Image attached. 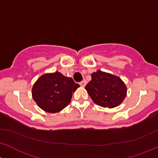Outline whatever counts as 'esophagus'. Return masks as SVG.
<instances>
[{"label":"esophagus","instance_id":"1","mask_svg":"<svg viewBox=\"0 0 158 158\" xmlns=\"http://www.w3.org/2000/svg\"><path fill=\"white\" fill-rule=\"evenodd\" d=\"M86 84H87V81H86V80H84V81H82L81 82H80V85H81V87H85Z\"/></svg>","mask_w":158,"mask_h":158}]
</instances>
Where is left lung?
<instances>
[{"label": "left lung", "mask_w": 158, "mask_h": 158, "mask_svg": "<svg viewBox=\"0 0 158 158\" xmlns=\"http://www.w3.org/2000/svg\"><path fill=\"white\" fill-rule=\"evenodd\" d=\"M85 89L96 104L102 107L113 108L124 100L127 87L121 78L101 71L93 73Z\"/></svg>", "instance_id": "8db88e82"}]
</instances>
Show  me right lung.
Returning a JSON list of instances; mask_svg holds the SVG:
<instances>
[{"mask_svg": "<svg viewBox=\"0 0 158 158\" xmlns=\"http://www.w3.org/2000/svg\"><path fill=\"white\" fill-rule=\"evenodd\" d=\"M79 87L71 77L56 71L43 74L37 80L32 87V96L42 110L55 113L67 106L73 92Z\"/></svg>", "mask_w": 158, "mask_h": 158, "instance_id": "obj_1", "label": "right lung"}]
</instances>
